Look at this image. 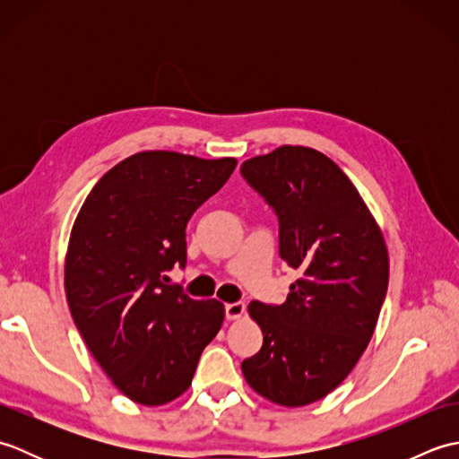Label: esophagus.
Masks as SVG:
<instances>
[{"instance_id":"esophagus-1","label":"esophagus","mask_w":459,"mask_h":459,"mask_svg":"<svg viewBox=\"0 0 459 459\" xmlns=\"http://www.w3.org/2000/svg\"><path fill=\"white\" fill-rule=\"evenodd\" d=\"M245 311H247V306L242 304V301H235V304L224 306V314H227V319H230V321L245 316Z\"/></svg>"}]
</instances>
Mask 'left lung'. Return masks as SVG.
<instances>
[{
	"instance_id": "8db88e82",
	"label": "left lung",
	"mask_w": 459,
	"mask_h": 459,
	"mask_svg": "<svg viewBox=\"0 0 459 459\" xmlns=\"http://www.w3.org/2000/svg\"><path fill=\"white\" fill-rule=\"evenodd\" d=\"M274 209L280 258L299 272L281 306L252 301L262 349L242 360L255 391L306 406L343 383L367 349L388 288V252L355 185L327 155L281 145L240 165Z\"/></svg>"
}]
</instances>
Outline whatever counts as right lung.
Instances as JSON below:
<instances>
[{
	"mask_svg": "<svg viewBox=\"0 0 459 459\" xmlns=\"http://www.w3.org/2000/svg\"><path fill=\"white\" fill-rule=\"evenodd\" d=\"M237 168L142 152L102 175L73 224L65 291L86 347L120 393L160 406L187 391L224 306L165 284L187 264L185 227Z\"/></svg>",
	"mask_w": 459,
	"mask_h": 459,
	"instance_id": "add662e5",
	"label": "right lung"
}]
</instances>
